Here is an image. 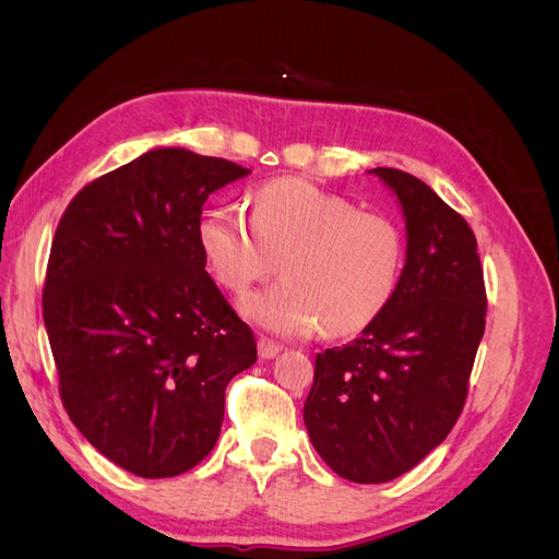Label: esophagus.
Masks as SVG:
<instances>
[{
  "mask_svg": "<svg viewBox=\"0 0 559 559\" xmlns=\"http://www.w3.org/2000/svg\"><path fill=\"white\" fill-rule=\"evenodd\" d=\"M280 352H282V347L277 343L267 341V337H259V357L261 359H275Z\"/></svg>",
  "mask_w": 559,
  "mask_h": 559,
  "instance_id": "1",
  "label": "esophagus"
}]
</instances>
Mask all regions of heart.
Listing matches in <instances>:
<instances>
[{
  "instance_id": "heart-1",
  "label": "heart",
  "mask_w": 559,
  "mask_h": 559,
  "mask_svg": "<svg viewBox=\"0 0 559 559\" xmlns=\"http://www.w3.org/2000/svg\"><path fill=\"white\" fill-rule=\"evenodd\" d=\"M200 247L216 282L233 296L280 273L284 282L242 302V312L275 335H354L392 302L405 240L382 214L302 179L270 181L253 193L249 222L216 207L200 224Z\"/></svg>"
}]
</instances>
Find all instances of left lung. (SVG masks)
<instances>
[{"mask_svg": "<svg viewBox=\"0 0 559 559\" xmlns=\"http://www.w3.org/2000/svg\"><path fill=\"white\" fill-rule=\"evenodd\" d=\"M370 173L401 202L405 265L373 324L349 345L317 354L302 419L337 476L376 485L417 466L460 419L487 294L466 218L408 173Z\"/></svg>", "mask_w": 559, "mask_h": 559, "instance_id": "1", "label": "left lung"}]
</instances>
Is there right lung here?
Segmentation results:
<instances>
[{"instance_id": "obj_1", "label": "right lung", "mask_w": 559, "mask_h": 559, "mask_svg": "<svg viewBox=\"0 0 559 559\" xmlns=\"http://www.w3.org/2000/svg\"><path fill=\"white\" fill-rule=\"evenodd\" d=\"M249 173L154 148L83 186L50 245L41 306L62 405L95 450L140 478L205 460L228 382L257 361L200 247L205 200Z\"/></svg>"}]
</instances>
